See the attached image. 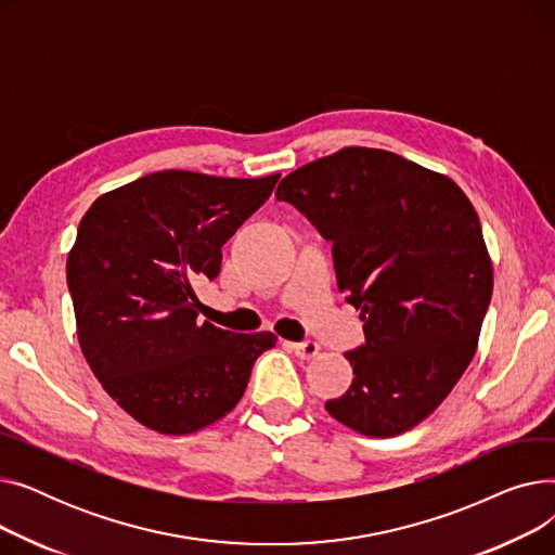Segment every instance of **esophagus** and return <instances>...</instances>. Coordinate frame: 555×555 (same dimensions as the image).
I'll use <instances>...</instances> for the list:
<instances>
[{"mask_svg": "<svg viewBox=\"0 0 555 555\" xmlns=\"http://www.w3.org/2000/svg\"><path fill=\"white\" fill-rule=\"evenodd\" d=\"M289 351H293L301 360H312L319 356V344L317 341H289Z\"/></svg>", "mask_w": 555, "mask_h": 555, "instance_id": "esophagus-1", "label": "esophagus"}]
</instances>
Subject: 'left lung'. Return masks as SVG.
<instances>
[{"instance_id":"obj_1","label":"left lung","mask_w":555,"mask_h":555,"mask_svg":"<svg viewBox=\"0 0 555 555\" xmlns=\"http://www.w3.org/2000/svg\"><path fill=\"white\" fill-rule=\"evenodd\" d=\"M276 197L333 243L337 285L366 341L344 353L348 391L326 402L364 436L425 421L475 358L492 297L479 216L441 172L351 145L281 180Z\"/></svg>"}]
</instances>
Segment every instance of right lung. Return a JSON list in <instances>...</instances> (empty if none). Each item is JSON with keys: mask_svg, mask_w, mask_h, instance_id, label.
<instances>
[{"mask_svg": "<svg viewBox=\"0 0 555 555\" xmlns=\"http://www.w3.org/2000/svg\"><path fill=\"white\" fill-rule=\"evenodd\" d=\"M279 178L159 170L82 216L67 258L78 341L103 389L141 425L191 434L220 421L276 344L274 333L199 322L193 283L220 274L222 245Z\"/></svg>", "mask_w": 555, "mask_h": 555, "instance_id": "right-lung-1", "label": "right lung"}]
</instances>
